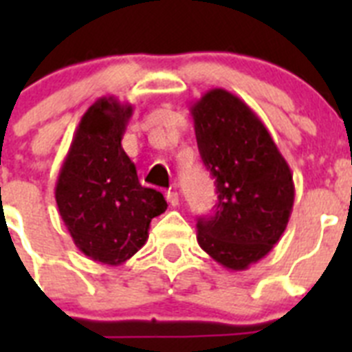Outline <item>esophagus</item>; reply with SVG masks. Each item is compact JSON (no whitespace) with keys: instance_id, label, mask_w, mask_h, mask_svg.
Segmentation results:
<instances>
[{"instance_id":"esophagus-1","label":"esophagus","mask_w":352,"mask_h":352,"mask_svg":"<svg viewBox=\"0 0 352 352\" xmlns=\"http://www.w3.org/2000/svg\"><path fill=\"white\" fill-rule=\"evenodd\" d=\"M166 197H167V203L170 204V206H178L179 204V195H178V192H174V190H169L166 194Z\"/></svg>"}]
</instances>
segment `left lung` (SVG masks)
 Returning <instances> with one entry per match:
<instances>
[{"label":"left lung","mask_w":352,"mask_h":352,"mask_svg":"<svg viewBox=\"0 0 352 352\" xmlns=\"http://www.w3.org/2000/svg\"><path fill=\"white\" fill-rule=\"evenodd\" d=\"M190 113L219 194L214 213L197 220V243L223 268L241 272L284 234L294 204L292 173L259 116L227 89L206 91Z\"/></svg>","instance_id":"obj_1"}]
</instances>
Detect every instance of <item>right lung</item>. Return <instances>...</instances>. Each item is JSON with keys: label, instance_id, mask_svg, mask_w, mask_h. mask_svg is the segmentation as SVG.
I'll list each match as a JSON object with an SVG mask.
<instances>
[{"label": "right lung", "instance_id": "add662e5", "mask_svg": "<svg viewBox=\"0 0 352 352\" xmlns=\"http://www.w3.org/2000/svg\"><path fill=\"white\" fill-rule=\"evenodd\" d=\"M130 104L102 96L80 118L56 182V204L76 247L96 263L120 266L148 241L151 219L167 210L160 192L139 183L121 146Z\"/></svg>", "mask_w": 352, "mask_h": 352}]
</instances>
